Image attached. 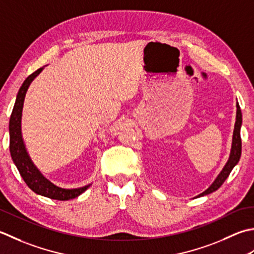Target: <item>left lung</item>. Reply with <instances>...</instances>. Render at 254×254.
I'll return each mask as SVG.
<instances>
[{"label": "left lung", "instance_id": "8db88e82", "mask_svg": "<svg viewBox=\"0 0 254 254\" xmlns=\"http://www.w3.org/2000/svg\"><path fill=\"white\" fill-rule=\"evenodd\" d=\"M242 125V114L240 106L237 102V115H236V123H235V129H234V134H232V143H231V150H230V156L228 161L225 164L224 169L221 170V172L218 174V177L216 178L211 185L208 189L205 190L203 193L196 196V197H201V196L208 195L210 193L215 192V190H218L222 183L225 182L226 179L229 177L230 172L234 169L237 163L239 162L240 157H241V137H240V129Z\"/></svg>", "mask_w": 254, "mask_h": 254}]
</instances>
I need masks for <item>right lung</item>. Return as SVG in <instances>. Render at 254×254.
<instances>
[{"mask_svg":"<svg viewBox=\"0 0 254 254\" xmlns=\"http://www.w3.org/2000/svg\"><path fill=\"white\" fill-rule=\"evenodd\" d=\"M43 70L44 66L30 74L24 81V83L18 90L12 115L11 118H9V152H11L13 162L16 165L20 177L23 178L25 183L28 185V188L33 192L51 199L69 200L77 197V196L85 192L90 188L91 184L77 189H62L51 183L48 179H46L41 174L40 171L32 161L27 152V149L25 147L22 136V113L26 93H27L30 83L35 80V77L39 75Z\"/></svg>","mask_w":254,"mask_h":254,"instance_id":"add662e5","label":"right lung"}]
</instances>
